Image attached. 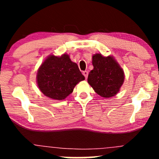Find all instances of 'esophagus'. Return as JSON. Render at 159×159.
Masks as SVG:
<instances>
[{
  "instance_id": "1",
  "label": "esophagus",
  "mask_w": 159,
  "mask_h": 159,
  "mask_svg": "<svg viewBox=\"0 0 159 159\" xmlns=\"http://www.w3.org/2000/svg\"><path fill=\"white\" fill-rule=\"evenodd\" d=\"M82 74H83V75L84 76V77H85V79H87V78H88V71H84L83 72H82Z\"/></svg>"
}]
</instances>
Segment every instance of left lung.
<instances>
[{"label": "left lung", "instance_id": "left-lung-1", "mask_svg": "<svg viewBox=\"0 0 159 159\" xmlns=\"http://www.w3.org/2000/svg\"><path fill=\"white\" fill-rule=\"evenodd\" d=\"M93 65L94 68L88 75V83L101 97L114 96L125 80L122 69L112 56L104 57L99 53L93 56Z\"/></svg>", "mask_w": 159, "mask_h": 159}]
</instances>
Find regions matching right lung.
<instances>
[{
    "instance_id": "add662e5",
    "label": "right lung",
    "mask_w": 159,
    "mask_h": 159,
    "mask_svg": "<svg viewBox=\"0 0 159 159\" xmlns=\"http://www.w3.org/2000/svg\"><path fill=\"white\" fill-rule=\"evenodd\" d=\"M84 77L76 63L67 54L60 57L51 55L44 61L38 71V88L45 96L61 101L73 92L74 88Z\"/></svg>"
}]
</instances>
